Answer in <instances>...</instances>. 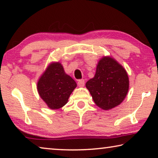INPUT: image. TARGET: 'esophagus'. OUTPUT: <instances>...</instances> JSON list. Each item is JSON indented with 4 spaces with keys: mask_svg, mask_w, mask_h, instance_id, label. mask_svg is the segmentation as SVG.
Listing matches in <instances>:
<instances>
[{
    "mask_svg": "<svg viewBox=\"0 0 158 158\" xmlns=\"http://www.w3.org/2000/svg\"><path fill=\"white\" fill-rule=\"evenodd\" d=\"M77 84H78V85H79V87L84 86V85H85L84 79H79V80H78V81H77Z\"/></svg>",
    "mask_w": 158,
    "mask_h": 158,
    "instance_id": "obj_1",
    "label": "esophagus"
}]
</instances>
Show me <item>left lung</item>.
I'll return each mask as SVG.
<instances>
[{
	"label": "left lung",
	"mask_w": 158,
	"mask_h": 158,
	"mask_svg": "<svg viewBox=\"0 0 158 158\" xmlns=\"http://www.w3.org/2000/svg\"><path fill=\"white\" fill-rule=\"evenodd\" d=\"M85 86L99 107L108 110L121 104L129 89L125 69L113 58L104 57L99 61L95 77Z\"/></svg>",
	"instance_id": "left-lung-1"
}]
</instances>
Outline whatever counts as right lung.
<instances>
[{"mask_svg":"<svg viewBox=\"0 0 158 158\" xmlns=\"http://www.w3.org/2000/svg\"><path fill=\"white\" fill-rule=\"evenodd\" d=\"M76 87V82L65 73L59 63L51 64L37 82L39 95L52 109L65 105Z\"/></svg>","mask_w":158,"mask_h":158,"instance_id":"1","label":"right lung"}]
</instances>
